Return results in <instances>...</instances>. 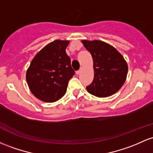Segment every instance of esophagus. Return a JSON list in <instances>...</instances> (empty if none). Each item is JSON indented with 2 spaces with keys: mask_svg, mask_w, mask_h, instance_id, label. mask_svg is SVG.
I'll use <instances>...</instances> for the list:
<instances>
[{
  "mask_svg": "<svg viewBox=\"0 0 153 153\" xmlns=\"http://www.w3.org/2000/svg\"><path fill=\"white\" fill-rule=\"evenodd\" d=\"M81 70H82V69H80V70H78V71L76 72V74H77V75H78V74H80V72H81Z\"/></svg>",
  "mask_w": 153,
  "mask_h": 153,
  "instance_id": "1",
  "label": "esophagus"
}]
</instances>
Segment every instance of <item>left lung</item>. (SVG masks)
<instances>
[{"label": "left lung", "mask_w": 153, "mask_h": 153, "mask_svg": "<svg viewBox=\"0 0 153 153\" xmlns=\"http://www.w3.org/2000/svg\"><path fill=\"white\" fill-rule=\"evenodd\" d=\"M82 43L94 62V76L86 86L88 93L97 97H108L116 93L126 80L128 65L125 59L116 48L104 41L83 40Z\"/></svg>", "instance_id": "8db88e82"}]
</instances>
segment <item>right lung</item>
I'll use <instances>...</instances> for the list:
<instances>
[{
    "label": "right lung",
    "instance_id": "add662e5",
    "mask_svg": "<svg viewBox=\"0 0 153 153\" xmlns=\"http://www.w3.org/2000/svg\"><path fill=\"white\" fill-rule=\"evenodd\" d=\"M69 41L55 40L47 44L32 60L26 73L28 86L36 98L54 102L65 94L68 81L75 75L67 55Z\"/></svg>",
    "mask_w": 153,
    "mask_h": 153
}]
</instances>
